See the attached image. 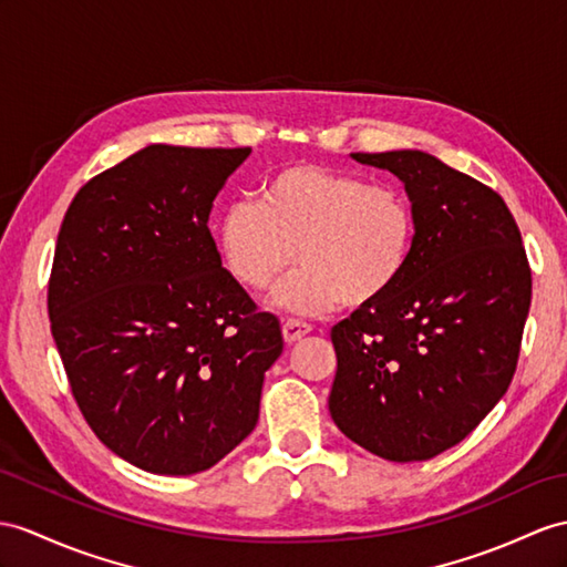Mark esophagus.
<instances>
[{"instance_id":"obj_1","label":"esophagus","mask_w":567,"mask_h":567,"mask_svg":"<svg viewBox=\"0 0 567 567\" xmlns=\"http://www.w3.org/2000/svg\"><path fill=\"white\" fill-rule=\"evenodd\" d=\"M312 327L308 322H300V320H284V339L286 343H296L298 339H302L308 334Z\"/></svg>"}]
</instances>
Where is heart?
I'll return each mask as SVG.
<instances>
[{
  "label": "heart",
  "mask_w": 567,
  "mask_h": 567,
  "mask_svg": "<svg viewBox=\"0 0 567 567\" xmlns=\"http://www.w3.org/2000/svg\"><path fill=\"white\" fill-rule=\"evenodd\" d=\"M216 243L228 274L265 291L302 261L274 300L315 315L375 306L402 281L416 245V212L394 185L315 163H291L261 179L257 202L224 206Z\"/></svg>",
  "instance_id": "obj_1"
}]
</instances>
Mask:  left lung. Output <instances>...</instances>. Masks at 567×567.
Returning a JSON list of instances; mask_svg holds the SVG:
<instances>
[{"label": "left lung", "mask_w": 567, "mask_h": 567, "mask_svg": "<svg viewBox=\"0 0 567 567\" xmlns=\"http://www.w3.org/2000/svg\"><path fill=\"white\" fill-rule=\"evenodd\" d=\"M351 158L402 179L416 245L388 296L331 327L329 413L378 457L423 462L462 443L513 382L529 261L507 204L478 179L413 148Z\"/></svg>", "instance_id": "obj_1"}]
</instances>
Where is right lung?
<instances>
[{
	"label": "right lung",
	"mask_w": 567,
	"mask_h": 567,
	"mask_svg": "<svg viewBox=\"0 0 567 567\" xmlns=\"http://www.w3.org/2000/svg\"><path fill=\"white\" fill-rule=\"evenodd\" d=\"M250 151L151 144L89 179L62 220L52 339L91 431L151 474H199L236 450L284 351L209 230Z\"/></svg>",
	"instance_id": "obj_1"
}]
</instances>
